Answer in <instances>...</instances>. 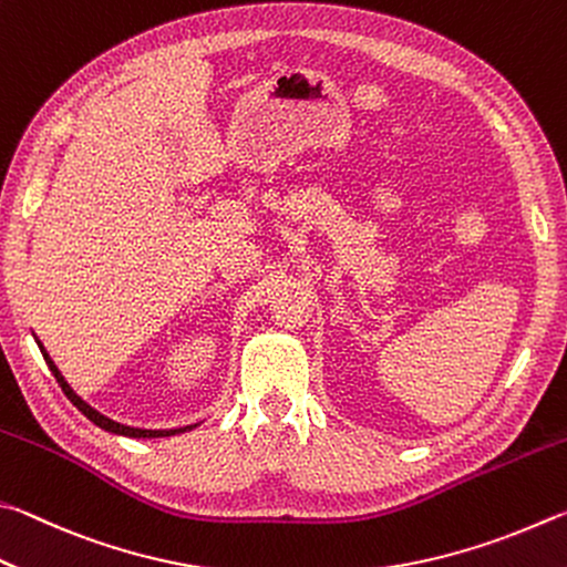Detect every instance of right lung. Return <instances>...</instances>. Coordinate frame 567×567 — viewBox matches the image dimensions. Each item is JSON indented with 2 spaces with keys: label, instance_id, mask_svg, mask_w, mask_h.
Here are the masks:
<instances>
[{
  "label": "right lung",
  "instance_id": "add662e5",
  "mask_svg": "<svg viewBox=\"0 0 567 567\" xmlns=\"http://www.w3.org/2000/svg\"><path fill=\"white\" fill-rule=\"evenodd\" d=\"M39 343V341H37ZM39 351H42V355H44V361H47V365H49V371L54 373V379H56V383L62 385V391H64V395L69 401H72L79 411H82L89 421L92 423H96L99 429H104V431H109V433H116V435H128V439H166V435H176V433H184V431H192L194 425H186V429H174V431H144V429H128V425H122V423H116V421H112V419H106V415H102L99 411H94L92 405L89 403H84L82 399H79V395L69 389V383L64 381V375L59 373V369L54 365V361L49 359V353L44 351V346L39 343Z\"/></svg>",
  "mask_w": 567,
  "mask_h": 567
}]
</instances>
